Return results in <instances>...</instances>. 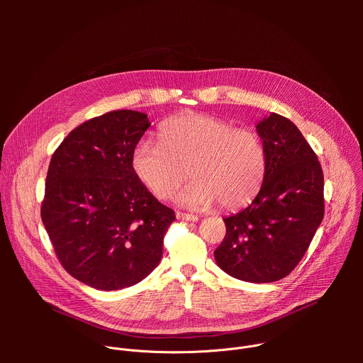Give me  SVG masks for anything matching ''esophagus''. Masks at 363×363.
<instances>
[{"label": "esophagus", "mask_w": 363, "mask_h": 363, "mask_svg": "<svg viewBox=\"0 0 363 363\" xmlns=\"http://www.w3.org/2000/svg\"><path fill=\"white\" fill-rule=\"evenodd\" d=\"M177 218H178V220H182V221H192V223L198 221V217H196V216H194V214H186V213H181V211L177 213Z\"/></svg>", "instance_id": "esophagus-1"}]
</instances>
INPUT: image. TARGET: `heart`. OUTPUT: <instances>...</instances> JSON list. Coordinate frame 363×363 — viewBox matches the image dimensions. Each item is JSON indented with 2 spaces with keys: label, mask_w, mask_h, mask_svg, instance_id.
Here are the masks:
<instances>
[{
  "label": "heart",
  "mask_w": 363,
  "mask_h": 363,
  "mask_svg": "<svg viewBox=\"0 0 363 363\" xmlns=\"http://www.w3.org/2000/svg\"><path fill=\"white\" fill-rule=\"evenodd\" d=\"M132 169L160 199H172L191 171L195 181L179 195V203L205 208L218 201L221 208L235 211L260 192L267 155L251 129L210 115L184 113L161 125L160 143L145 139L135 146Z\"/></svg>",
  "instance_id": "obj_1"
}]
</instances>
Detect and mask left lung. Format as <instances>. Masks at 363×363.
I'll return each mask as SVG.
<instances>
[{
	"instance_id": "left-lung-1",
	"label": "left lung",
	"mask_w": 363,
	"mask_h": 363,
	"mask_svg": "<svg viewBox=\"0 0 363 363\" xmlns=\"http://www.w3.org/2000/svg\"><path fill=\"white\" fill-rule=\"evenodd\" d=\"M267 155L263 186L241 213L224 218L214 251L231 277L272 283L289 276L306 254L325 216L323 171L297 126L272 113L257 125Z\"/></svg>"
}]
</instances>
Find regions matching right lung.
<instances>
[{
  "label": "right lung",
  "instance_id": "obj_1",
  "mask_svg": "<svg viewBox=\"0 0 363 363\" xmlns=\"http://www.w3.org/2000/svg\"><path fill=\"white\" fill-rule=\"evenodd\" d=\"M145 113L112 111L73 129L51 157L41 220L63 269L99 290L143 280L161 262L175 213L132 169Z\"/></svg>",
  "mask_w": 363,
  "mask_h": 363
}]
</instances>
